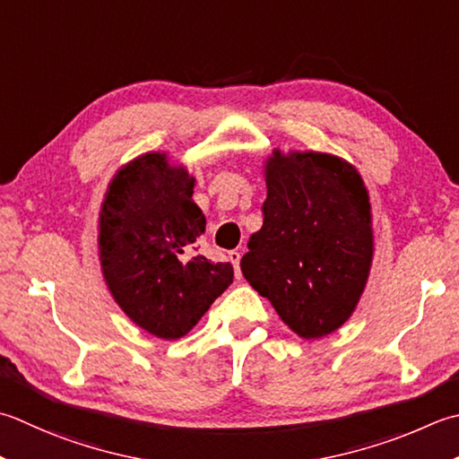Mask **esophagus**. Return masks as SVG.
<instances>
[{
    "label": "esophagus",
    "instance_id": "obj_1",
    "mask_svg": "<svg viewBox=\"0 0 459 459\" xmlns=\"http://www.w3.org/2000/svg\"><path fill=\"white\" fill-rule=\"evenodd\" d=\"M229 260L232 263V266H235V274L238 278L240 276V253H238V250H230Z\"/></svg>",
    "mask_w": 459,
    "mask_h": 459
}]
</instances>
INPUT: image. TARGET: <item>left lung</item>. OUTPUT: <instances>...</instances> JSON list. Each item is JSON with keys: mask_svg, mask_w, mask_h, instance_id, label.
<instances>
[{"mask_svg": "<svg viewBox=\"0 0 459 459\" xmlns=\"http://www.w3.org/2000/svg\"><path fill=\"white\" fill-rule=\"evenodd\" d=\"M263 229L240 271L296 334L314 340L352 316L374 255L370 196L348 160L273 151Z\"/></svg>", "mask_w": 459, "mask_h": 459, "instance_id": "8db88e82", "label": "left lung"}]
</instances>
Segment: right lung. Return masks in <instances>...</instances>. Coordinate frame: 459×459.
<instances>
[{
  "label": "right lung",
  "mask_w": 459,
  "mask_h": 459,
  "mask_svg": "<svg viewBox=\"0 0 459 459\" xmlns=\"http://www.w3.org/2000/svg\"><path fill=\"white\" fill-rule=\"evenodd\" d=\"M195 177L145 152L121 167L99 212V260L115 302L149 334L177 340L232 282L230 263L188 250L204 232Z\"/></svg>",
  "instance_id": "1"
}]
</instances>
